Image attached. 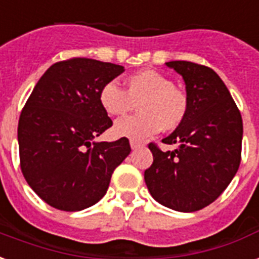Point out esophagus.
Instances as JSON below:
<instances>
[{
    "instance_id": "1",
    "label": "esophagus",
    "mask_w": 259,
    "mask_h": 259,
    "mask_svg": "<svg viewBox=\"0 0 259 259\" xmlns=\"http://www.w3.org/2000/svg\"><path fill=\"white\" fill-rule=\"evenodd\" d=\"M130 144H131L132 150H136V148H140L142 146H143V143H142V142H138V140H134V139L130 140Z\"/></svg>"
}]
</instances>
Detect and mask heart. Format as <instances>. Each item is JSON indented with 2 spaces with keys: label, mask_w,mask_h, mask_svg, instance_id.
Here are the masks:
<instances>
[{
  "label": "heart",
  "mask_w": 259,
  "mask_h": 259,
  "mask_svg": "<svg viewBox=\"0 0 259 259\" xmlns=\"http://www.w3.org/2000/svg\"><path fill=\"white\" fill-rule=\"evenodd\" d=\"M98 102L109 116H123L138 104L139 115L120 119L113 125L117 138L146 140L161 130L173 131L188 115V97L173 81L154 70H142L125 78V90L108 82L98 92Z\"/></svg>",
  "instance_id": "b5f03b06"
}]
</instances>
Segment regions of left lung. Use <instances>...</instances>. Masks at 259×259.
Here are the masks:
<instances>
[{
    "instance_id": "obj_1",
    "label": "left lung",
    "mask_w": 259,
    "mask_h": 259,
    "mask_svg": "<svg viewBox=\"0 0 259 259\" xmlns=\"http://www.w3.org/2000/svg\"><path fill=\"white\" fill-rule=\"evenodd\" d=\"M185 81L188 115L162 151L150 143L152 165L144 171L150 193L159 204L180 212H194L223 193L239 169L243 123L227 86L209 67L193 62L166 63Z\"/></svg>"
}]
</instances>
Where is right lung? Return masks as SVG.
<instances>
[{"label": "right lung", "instance_id": "right-lung-1", "mask_svg": "<svg viewBox=\"0 0 259 259\" xmlns=\"http://www.w3.org/2000/svg\"><path fill=\"white\" fill-rule=\"evenodd\" d=\"M123 71L120 65L73 58L51 66L32 90L17 128L20 166L48 205L66 212L94 205L131 152L127 138L92 143L112 127L98 92Z\"/></svg>", "mask_w": 259, "mask_h": 259}]
</instances>
